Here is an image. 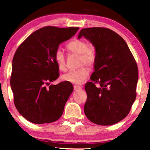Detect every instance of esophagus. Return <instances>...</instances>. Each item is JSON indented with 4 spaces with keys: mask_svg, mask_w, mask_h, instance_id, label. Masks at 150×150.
Wrapping results in <instances>:
<instances>
[{
    "mask_svg": "<svg viewBox=\"0 0 150 150\" xmlns=\"http://www.w3.org/2000/svg\"><path fill=\"white\" fill-rule=\"evenodd\" d=\"M82 88V87L80 86H78V85H75L74 86V91H80Z\"/></svg>",
    "mask_w": 150,
    "mask_h": 150,
    "instance_id": "obj_1",
    "label": "esophagus"
}]
</instances>
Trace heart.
I'll return each instance as SVG.
<instances>
[{
    "instance_id": "1",
    "label": "heart",
    "mask_w": 150,
    "mask_h": 150,
    "mask_svg": "<svg viewBox=\"0 0 150 150\" xmlns=\"http://www.w3.org/2000/svg\"><path fill=\"white\" fill-rule=\"evenodd\" d=\"M67 49L70 52L79 54V63L84 64L88 67H93L96 60V51L95 48L88 47L85 41L82 40L75 39L67 44ZM55 61L61 71L66 69L65 57L60 49H57L55 53ZM88 76V70L86 67H81L79 69L70 71L64 74L62 79L64 81L76 84H81L84 82Z\"/></svg>"
}]
</instances>
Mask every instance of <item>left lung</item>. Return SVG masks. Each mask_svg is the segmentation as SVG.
<instances>
[{
	"instance_id": "left-lung-1",
	"label": "left lung",
	"mask_w": 150,
	"mask_h": 150,
	"mask_svg": "<svg viewBox=\"0 0 150 150\" xmlns=\"http://www.w3.org/2000/svg\"><path fill=\"white\" fill-rule=\"evenodd\" d=\"M81 37L96 51L95 71L85 85L84 113L95 124H115L128 115L137 97V62L125 41L112 30L85 28L79 33L78 39Z\"/></svg>"
}]
</instances>
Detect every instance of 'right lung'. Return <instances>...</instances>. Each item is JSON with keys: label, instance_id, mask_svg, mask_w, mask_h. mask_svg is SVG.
<instances>
[{"label": "right lung", "instance_id": "right-lung-1", "mask_svg": "<svg viewBox=\"0 0 150 150\" xmlns=\"http://www.w3.org/2000/svg\"><path fill=\"white\" fill-rule=\"evenodd\" d=\"M78 29L51 26L41 28L32 33L16 51L10 84L16 108L30 122L52 123L62 115L73 86L68 81L49 85L59 75L55 53L59 45Z\"/></svg>", "mask_w": 150, "mask_h": 150}]
</instances>
